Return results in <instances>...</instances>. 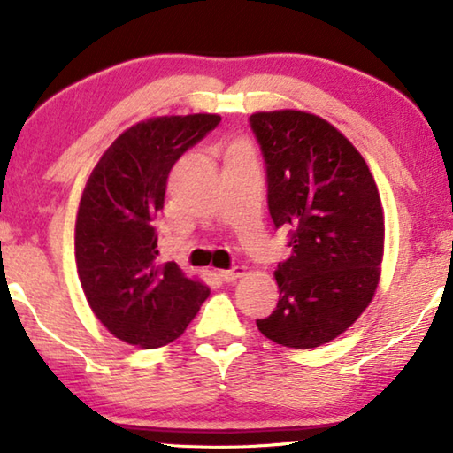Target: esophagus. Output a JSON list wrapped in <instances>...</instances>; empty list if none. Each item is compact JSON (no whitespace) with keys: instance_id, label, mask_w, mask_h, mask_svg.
<instances>
[{"instance_id":"1","label":"esophagus","mask_w":453,"mask_h":453,"mask_svg":"<svg viewBox=\"0 0 453 453\" xmlns=\"http://www.w3.org/2000/svg\"><path fill=\"white\" fill-rule=\"evenodd\" d=\"M243 273H245L243 265H234V267H229V270H221L219 278L224 281H235L237 278H242Z\"/></svg>"}]
</instances>
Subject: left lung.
<instances>
[{
	"mask_svg": "<svg viewBox=\"0 0 453 453\" xmlns=\"http://www.w3.org/2000/svg\"><path fill=\"white\" fill-rule=\"evenodd\" d=\"M267 175L275 227L289 229L291 254L278 264V308L257 319L272 342L318 348L346 332L370 305L383 256L378 186L359 151L313 113L250 116Z\"/></svg>",
	"mask_w": 453,
	"mask_h": 453,
	"instance_id": "obj_1",
	"label": "left lung"
}]
</instances>
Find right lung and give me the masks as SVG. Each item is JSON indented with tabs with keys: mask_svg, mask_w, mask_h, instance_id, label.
Returning <instances> with one entry per match:
<instances>
[{
	"mask_svg": "<svg viewBox=\"0 0 453 453\" xmlns=\"http://www.w3.org/2000/svg\"><path fill=\"white\" fill-rule=\"evenodd\" d=\"M219 121L216 113L140 121L89 175L75 221V264L89 308L121 342L153 349L178 340L210 296L178 264L157 262L156 218L173 164Z\"/></svg>",
	"mask_w": 453,
	"mask_h": 453,
	"instance_id": "obj_1",
	"label": "right lung"
}]
</instances>
